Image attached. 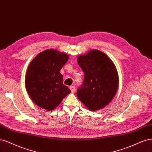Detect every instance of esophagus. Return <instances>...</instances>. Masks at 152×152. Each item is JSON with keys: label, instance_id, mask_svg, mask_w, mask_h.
Instances as JSON below:
<instances>
[{"label": "esophagus", "instance_id": "1", "mask_svg": "<svg viewBox=\"0 0 152 152\" xmlns=\"http://www.w3.org/2000/svg\"><path fill=\"white\" fill-rule=\"evenodd\" d=\"M70 90L72 93H75L76 91V88L75 86H70Z\"/></svg>", "mask_w": 152, "mask_h": 152}]
</instances>
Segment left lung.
I'll use <instances>...</instances> for the list:
<instances>
[{"instance_id": "8db88e82", "label": "left lung", "mask_w": 152, "mask_h": 152, "mask_svg": "<svg viewBox=\"0 0 152 152\" xmlns=\"http://www.w3.org/2000/svg\"><path fill=\"white\" fill-rule=\"evenodd\" d=\"M77 60L85 74L83 84L77 90V96L90 110L104 108L113 99L119 85L113 62L97 50L80 56Z\"/></svg>"}]
</instances>
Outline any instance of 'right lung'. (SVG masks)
<instances>
[{"instance_id":"1","label":"right lung","mask_w":152,"mask_h":152,"mask_svg":"<svg viewBox=\"0 0 152 152\" xmlns=\"http://www.w3.org/2000/svg\"><path fill=\"white\" fill-rule=\"evenodd\" d=\"M69 59L66 53L50 49L37 56L26 71L25 85L28 94L38 107L52 110L71 90L63 84L62 67Z\"/></svg>"}]
</instances>
